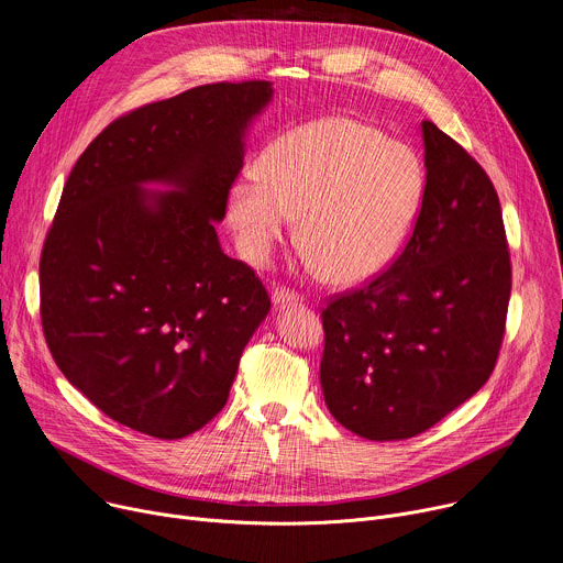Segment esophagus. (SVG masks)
<instances>
[{
  "label": "esophagus",
  "mask_w": 563,
  "mask_h": 563,
  "mask_svg": "<svg viewBox=\"0 0 563 563\" xmlns=\"http://www.w3.org/2000/svg\"><path fill=\"white\" fill-rule=\"evenodd\" d=\"M272 303L274 308H285V306H296L298 303V296L285 287L280 289H274L272 291Z\"/></svg>",
  "instance_id": "esophagus-1"
}]
</instances>
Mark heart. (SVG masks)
Here are the masks:
<instances>
[{
	"label": "heart",
	"mask_w": 563,
	"mask_h": 563,
	"mask_svg": "<svg viewBox=\"0 0 563 563\" xmlns=\"http://www.w3.org/2000/svg\"><path fill=\"white\" fill-rule=\"evenodd\" d=\"M426 187L421 156L380 129L325 118L276 137L257 174L229 195L240 255L265 265L298 221L306 260L330 283L360 285L383 274L415 233Z\"/></svg>",
	"instance_id": "1"
}]
</instances>
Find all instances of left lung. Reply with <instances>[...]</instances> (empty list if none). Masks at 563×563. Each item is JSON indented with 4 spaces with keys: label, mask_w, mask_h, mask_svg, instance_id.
Returning <instances> with one entry per match:
<instances>
[{
    "label": "left lung",
    "mask_w": 563,
    "mask_h": 563,
    "mask_svg": "<svg viewBox=\"0 0 563 563\" xmlns=\"http://www.w3.org/2000/svg\"><path fill=\"white\" fill-rule=\"evenodd\" d=\"M421 133L415 233L387 272L321 312L325 405L371 441L417 437L466 402L505 334L511 265L494 183L432 122Z\"/></svg>",
    "instance_id": "1"
}]
</instances>
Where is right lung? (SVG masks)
I'll list each match as a JSON object with an SVG mask.
<instances>
[{
	"mask_svg": "<svg viewBox=\"0 0 563 563\" xmlns=\"http://www.w3.org/2000/svg\"><path fill=\"white\" fill-rule=\"evenodd\" d=\"M272 97L244 81L146 103L63 187L41 257L45 340L69 385L131 430L180 439L217 417L272 308L214 231Z\"/></svg>",
	"mask_w": 563,
	"mask_h": 563,
	"instance_id": "1",
	"label": "right lung"
}]
</instances>
